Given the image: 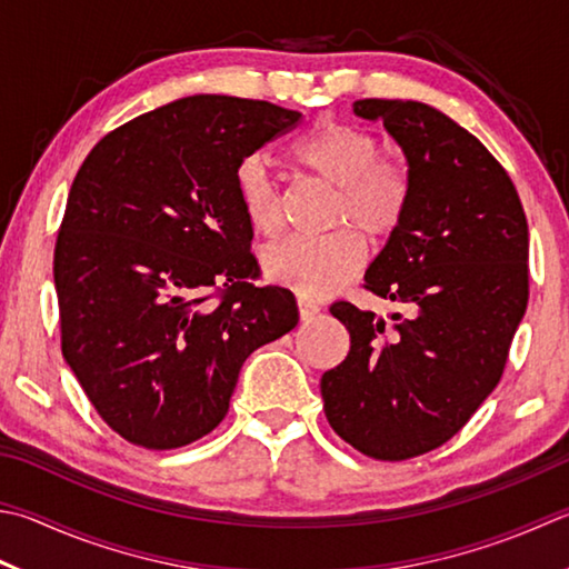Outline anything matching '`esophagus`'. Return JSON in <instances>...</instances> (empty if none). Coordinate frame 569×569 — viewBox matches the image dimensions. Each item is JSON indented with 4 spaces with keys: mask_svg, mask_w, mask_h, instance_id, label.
I'll list each match as a JSON object with an SVG mask.
<instances>
[{
    "mask_svg": "<svg viewBox=\"0 0 569 569\" xmlns=\"http://www.w3.org/2000/svg\"><path fill=\"white\" fill-rule=\"evenodd\" d=\"M297 307H299V319H302V321H309V319H315L319 315V305H315L312 299L299 297Z\"/></svg>",
    "mask_w": 569,
    "mask_h": 569,
    "instance_id": "1",
    "label": "esophagus"
}]
</instances>
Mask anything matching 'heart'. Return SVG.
<instances>
[{
	"instance_id": "1",
	"label": "heart",
	"mask_w": 569,
	"mask_h": 569,
	"mask_svg": "<svg viewBox=\"0 0 569 569\" xmlns=\"http://www.w3.org/2000/svg\"><path fill=\"white\" fill-rule=\"evenodd\" d=\"M379 138L345 121H321L299 138L292 156L325 183L339 188L335 224L351 222L369 234L386 238L403 220L409 206V178L381 158ZM234 190L250 228L272 238L282 230L284 202L264 158L250 156L234 170ZM367 257L357 230L339 228L321 238H287L264 250L262 267L307 299L321 297L351 280Z\"/></svg>"
}]
</instances>
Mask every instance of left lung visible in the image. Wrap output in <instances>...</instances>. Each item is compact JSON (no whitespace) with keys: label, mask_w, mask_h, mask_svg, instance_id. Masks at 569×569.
I'll return each mask as SVG.
<instances>
[{"label":"left lung","mask_w":569,"mask_h":569,"mask_svg":"<svg viewBox=\"0 0 569 569\" xmlns=\"http://www.w3.org/2000/svg\"><path fill=\"white\" fill-rule=\"evenodd\" d=\"M409 160V206L363 287L401 302L391 325L351 302L329 312L351 349L321 377L329 426L377 460L443 446L496 389L528 307V220L488 148L433 106L363 99Z\"/></svg>","instance_id":"obj_1"}]
</instances>
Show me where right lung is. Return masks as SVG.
<instances>
[{"label": "right lung", "mask_w": 569, "mask_h": 569, "mask_svg": "<svg viewBox=\"0 0 569 569\" xmlns=\"http://www.w3.org/2000/svg\"><path fill=\"white\" fill-rule=\"evenodd\" d=\"M299 121L270 101L186 96L103 136L73 178L53 250L61 351L128 443L208 436L244 359L297 327L295 295L254 284L234 170Z\"/></svg>", "instance_id": "1"}]
</instances>
